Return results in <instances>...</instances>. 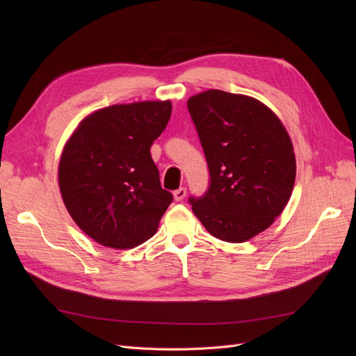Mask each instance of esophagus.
I'll use <instances>...</instances> for the list:
<instances>
[{"label": "esophagus", "instance_id": "34e87169", "mask_svg": "<svg viewBox=\"0 0 356 356\" xmlns=\"http://www.w3.org/2000/svg\"><path fill=\"white\" fill-rule=\"evenodd\" d=\"M186 195H187V190H186L184 187H181V188H178V190H175V191H174V197H175V200H177V202L184 200Z\"/></svg>", "mask_w": 356, "mask_h": 356}]
</instances>
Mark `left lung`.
<instances>
[{"label":"left lung","mask_w":356,"mask_h":356,"mask_svg":"<svg viewBox=\"0 0 356 356\" xmlns=\"http://www.w3.org/2000/svg\"><path fill=\"white\" fill-rule=\"evenodd\" d=\"M211 186L191 209L213 238L241 243L270 227L296 182V154L279 117L252 96L207 90L187 101Z\"/></svg>","instance_id":"8db88e82"}]
</instances>
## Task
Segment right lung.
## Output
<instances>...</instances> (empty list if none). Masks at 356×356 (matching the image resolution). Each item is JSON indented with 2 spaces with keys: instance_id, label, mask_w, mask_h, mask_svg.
Listing matches in <instances>:
<instances>
[{
  "instance_id": "add662e5",
  "label": "right lung",
  "mask_w": 356,
  "mask_h": 356,
  "mask_svg": "<svg viewBox=\"0 0 356 356\" xmlns=\"http://www.w3.org/2000/svg\"><path fill=\"white\" fill-rule=\"evenodd\" d=\"M170 101L117 104L79 123L62 149L58 179L74 222L104 246L129 250L157 232L172 202L149 148L170 118Z\"/></svg>"
}]
</instances>
